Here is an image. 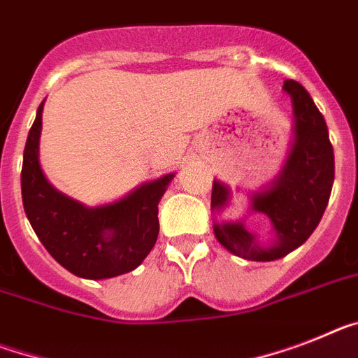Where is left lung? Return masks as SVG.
Wrapping results in <instances>:
<instances>
[{"label": "left lung", "mask_w": 358, "mask_h": 358, "mask_svg": "<svg viewBox=\"0 0 358 358\" xmlns=\"http://www.w3.org/2000/svg\"><path fill=\"white\" fill-rule=\"evenodd\" d=\"M295 113V138L280 174L251 194V211L266 215L275 229L269 245L258 242L244 222H215V236L227 251L253 262H271L304 244L317 229L331 194L335 156L327 125L309 92L295 80L284 82ZM231 196L229 185L213 182L211 207L220 211Z\"/></svg>", "instance_id": "left-lung-1"}]
</instances>
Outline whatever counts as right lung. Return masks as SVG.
Returning <instances> with one entry per match:
<instances>
[{"mask_svg":"<svg viewBox=\"0 0 358 358\" xmlns=\"http://www.w3.org/2000/svg\"><path fill=\"white\" fill-rule=\"evenodd\" d=\"M43 101L32 123L21 169V198L32 229L50 257L72 275L103 280L136 269L158 238V202L174 173L113 203L89 207L59 193L40 165Z\"/></svg>","mask_w":358,"mask_h":358,"instance_id":"obj_1","label":"right lung"}]
</instances>
